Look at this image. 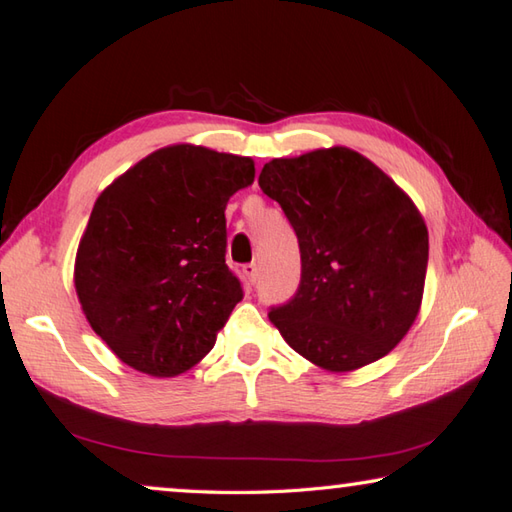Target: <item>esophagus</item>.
I'll list each match as a JSON object with an SVG mask.
<instances>
[{
	"instance_id": "obj_1",
	"label": "esophagus",
	"mask_w": 512,
	"mask_h": 512,
	"mask_svg": "<svg viewBox=\"0 0 512 512\" xmlns=\"http://www.w3.org/2000/svg\"><path fill=\"white\" fill-rule=\"evenodd\" d=\"M244 275L248 277L250 284H255L257 279H259V266H257L255 262H253V264H246V266H244Z\"/></svg>"
}]
</instances>
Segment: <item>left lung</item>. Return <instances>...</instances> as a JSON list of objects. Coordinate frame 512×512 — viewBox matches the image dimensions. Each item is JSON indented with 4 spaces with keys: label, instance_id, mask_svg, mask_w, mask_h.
Returning a JSON list of instances; mask_svg holds the SVG:
<instances>
[{
    "label": "left lung",
    "instance_id": "left-lung-1",
    "mask_svg": "<svg viewBox=\"0 0 512 512\" xmlns=\"http://www.w3.org/2000/svg\"><path fill=\"white\" fill-rule=\"evenodd\" d=\"M259 186L282 206L302 282L268 313L286 344L330 373L388 355L417 319L428 228L402 188L346 146L264 164Z\"/></svg>",
    "mask_w": 512,
    "mask_h": 512
}]
</instances>
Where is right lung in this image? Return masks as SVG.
<instances>
[{
    "label": "right lung",
    "mask_w": 512,
    "mask_h": 512,
    "mask_svg": "<svg viewBox=\"0 0 512 512\" xmlns=\"http://www.w3.org/2000/svg\"><path fill=\"white\" fill-rule=\"evenodd\" d=\"M250 157L175 144L102 190L75 257L90 328L130 368L175 377L202 362L244 297L226 266V204Z\"/></svg>",
    "instance_id": "obj_1"
}]
</instances>
